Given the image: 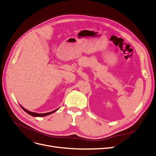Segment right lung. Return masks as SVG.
<instances>
[{"mask_svg": "<svg viewBox=\"0 0 156 156\" xmlns=\"http://www.w3.org/2000/svg\"><path fill=\"white\" fill-rule=\"evenodd\" d=\"M20 105V106L22 107V109H23L25 112L29 113V114L30 115H31V116H32V117H44V116L48 115H50V114L54 113V112H56L57 110H58L59 109V108H57V109H56V110H53V111H52V112H48V113H35V112H30V111H29V110H26L25 108H24L21 105Z\"/></svg>", "mask_w": 156, "mask_h": 156, "instance_id": "add662e5", "label": "right lung"}]
</instances>
